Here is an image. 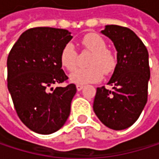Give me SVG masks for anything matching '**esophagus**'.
I'll list each match as a JSON object with an SVG mask.
<instances>
[{"instance_id": "1", "label": "esophagus", "mask_w": 159, "mask_h": 159, "mask_svg": "<svg viewBox=\"0 0 159 159\" xmlns=\"http://www.w3.org/2000/svg\"><path fill=\"white\" fill-rule=\"evenodd\" d=\"M83 88H84V85H83V84H76V89H77V91H81Z\"/></svg>"}]
</instances>
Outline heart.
<instances>
[{
  "label": "heart",
  "instance_id": "heart-1",
  "mask_svg": "<svg viewBox=\"0 0 159 159\" xmlns=\"http://www.w3.org/2000/svg\"><path fill=\"white\" fill-rule=\"evenodd\" d=\"M83 48L93 52L89 59L87 68H77L72 71L69 75V79L72 83L77 84H85L96 83L102 79L103 72L106 75L112 73L116 67V58L111 51L107 50L105 40L98 34L90 33L85 35L81 39ZM61 65L67 70H73L76 65V52L72 43H67L60 54Z\"/></svg>",
  "mask_w": 159,
  "mask_h": 159
}]
</instances>
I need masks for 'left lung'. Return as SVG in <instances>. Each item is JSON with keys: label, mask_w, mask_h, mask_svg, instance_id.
I'll list each match as a JSON object with an SVG mask.
<instances>
[{"label": "left lung", "mask_w": 159, "mask_h": 159, "mask_svg": "<svg viewBox=\"0 0 159 159\" xmlns=\"http://www.w3.org/2000/svg\"><path fill=\"white\" fill-rule=\"evenodd\" d=\"M101 33L115 46L117 64L108 83L113 91L98 87L93 110L110 129L123 130L137 120L147 101L148 51L136 34L127 27L110 25Z\"/></svg>", "instance_id": "obj_1"}]
</instances>
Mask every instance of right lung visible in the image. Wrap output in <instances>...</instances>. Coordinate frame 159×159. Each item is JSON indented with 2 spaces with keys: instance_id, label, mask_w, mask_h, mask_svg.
<instances>
[{
  "instance_id": "right-lung-1",
  "label": "right lung",
  "mask_w": 159,
  "mask_h": 159,
  "mask_svg": "<svg viewBox=\"0 0 159 159\" xmlns=\"http://www.w3.org/2000/svg\"><path fill=\"white\" fill-rule=\"evenodd\" d=\"M72 39L66 29L30 28L20 36L8 55L7 86L16 113L37 134L57 132L70 115L75 84L55 89L52 85L68 79L60 54Z\"/></svg>"
}]
</instances>
